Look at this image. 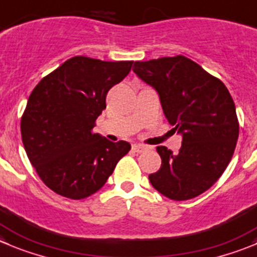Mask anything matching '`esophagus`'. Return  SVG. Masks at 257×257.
<instances>
[{
    "instance_id": "esophagus-1",
    "label": "esophagus",
    "mask_w": 257,
    "mask_h": 257,
    "mask_svg": "<svg viewBox=\"0 0 257 257\" xmlns=\"http://www.w3.org/2000/svg\"><path fill=\"white\" fill-rule=\"evenodd\" d=\"M132 150L137 153H141V152H145V151L147 150V147L143 145H137V143H134V145H132Z\"/></svg>"
}]
</instances>
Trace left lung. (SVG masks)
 Listing matches in <instances>:
<instances>
[{"instance_id":"left-lung-1","label":"left lung","mask_w":257,"mask_h":257,"mask_svg":"<svg viewBox=\"0 0 257 257\" xmlns=\"http://www.w3.org/2000/svg\"><path fill=\"white\" fill-rule=\"evenodd\" d=\"M134 73L160 96L165 116L183 136L179 153L158 146L160 170L148 176L172 200L207 191L228 166L238 140L233 99L224 83L184 56L134 63Z\"/></svg>"}]
</instances>
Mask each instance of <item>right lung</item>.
I'll return each instance as SVG.
<instances>
[{
  "instance_id": "add662e5",
  "label": "right lung",
  "mask_w": 257,
  "mask_h": 257,
  "mask_svg": "<svg viewBox=\"0 0 257 257\" xmlns=\"http://www.w3.org/2000/svg\"><path fill=\"white\" fill-rule=\"evenodd\" d=\"M133 61L105 62L77 56L45 76L30 93L21 138L31 165L54 193L80 200L104 186L131 150L93 133L107 91L124 80Z\"/></svg>"
}]
</instances>
